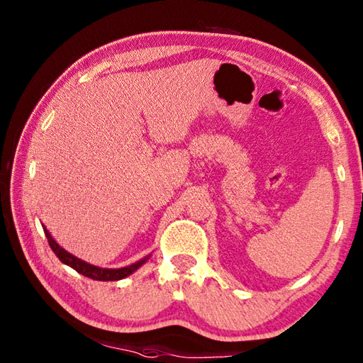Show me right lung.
Returning <instances> with one entry per match:
<instances>
[{
  "label": "right lung",
  "instance_id": "1",
  "mask_svg": "<svg viewBox=\"0 0 363 363\" xmlns=\"http://www.w3.org/2000/svg\"><path fill=\"white\" fill-rule=\"evenodd\" d=\"M43 230H45L46 238H48V243L51 246L52 252L56 254L62 264L72 267L78 273L90 277V279H95V281H120V279H123V277H126L130 273H134L138 267H142L145 262L148 260V257H145L142 260L135 262V264H133V265L125 267V268H117V269L99 268V267H95V265H90V264H87V262H84L78 257H74L73 254L65 251L64 248H60V246L56 243V240H54V238L51 237V234L48 233V230H46V228H43Z\"/></svg>",
  "mask_w": 363,
  "mask_h": 363
}]
</instances>
